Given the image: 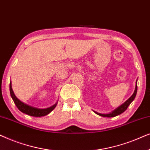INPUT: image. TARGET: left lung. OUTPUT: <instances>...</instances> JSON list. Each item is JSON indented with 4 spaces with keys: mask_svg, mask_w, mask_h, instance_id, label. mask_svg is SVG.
<instances>
[{
    "mask_svg": "<svg viewBox=\"0 0 150 150\" xmlns=\"http://www.w3.org/2000/svg\"><path fill=\"white\" fill-rule=\"evenodd\" d=\"M137 81L136 82V87H135V90L134 91V93L132 95V96L129 98L128 100H127L126 102H124V104H122L120 106H119L117 108H116L115 110H114L112 112H110L109 114H101L99 113V112H97L96 111H94L96 114L98 115H100L102 117H115L117 115H119L122 114V112H124L125 110L127 109V108L128 107V106L130 105L131 102H132L133 100H134L135 97H136L137 95Z\"/></svg>",
    "mask_w": 150,
    "mask_h": 150,
    "instance_id": "1",
    "label": "left lung"
}]
</instances>
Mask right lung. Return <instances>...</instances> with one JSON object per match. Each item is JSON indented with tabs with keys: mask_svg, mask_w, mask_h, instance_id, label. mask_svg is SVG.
<instances>
[{
	"mask_svg": "<svg viewBox=\"0 0 150 150\" xmlns=\"http://www.w3.org/2000/svg\"><path fill=\"white\" fill-rule=\"evenodd\" d=\"M9 90H10V94H11L12 99H13L14 103H15L18 109H19L21 112H24V113H25L26 115H30L33 117L45 116L46 115L50 113V112L52 111L55 107H56L57 104V103H56L53 106L47 108H38L33 107V106H29L28 105V104H24V102H22V101H20L19 99H18L17 97H16L15 94L13 93V89H12L11 82H10V84H9Z\"/></svg>",
	"mask_w": 150,
	"mask_h": 150,
	"instance_id": "1",
	"label": "right lung"
}]
</instances>
